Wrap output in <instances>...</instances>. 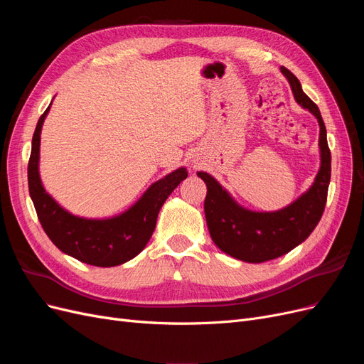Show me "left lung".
Listing matches in <instances>:
<instances>
[{
	"instance_id": "8db88e82",
	"label": "left lung",
	"mask_w": 364,
	"mask_h": 364,
	"mask_svg": "<svg viewBox=\"0 0 364 364\" xmlns=\"http://www.w3.org/2000/svg\"><path fill=\"white\" fill-rule=\"evenodd\" d=\"M281 71L287 77L296 102L317 118L321 127V168L310 190L279 211L255 213L240 206L211 174L197 173L206 183L205 217L213 241L220 250L246 262L282 257L310 237L323 214L331 179V151L321 111L302 91L297 77L285 67Z\"/></svg>"
}]
</instances>
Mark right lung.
Segmentation results:
<instances>
[{"mask_svg": "<svg viewBox=\"0 0 364 364\" xmlns=\"http://www.w3.org/2000/svg\"><path fill=\"white\" fill-rule=\"evenodd\" d=\"M48 111L50 106L38 121L28 161V191L43 230L63 253L91 266L114 267L135 258L155 230L161 206L188 176L186 168L174 170L153 183L123 214L102 220L73 215L53 199L41 182V130Z\"/></svg>", "mask_w": 364, "mask_h": 364, "instance_id": "add662e5", "label": "right lung"}]
</instances>
